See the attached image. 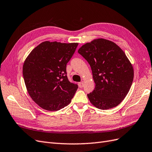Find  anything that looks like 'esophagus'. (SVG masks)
Instances as JSON below:
<instances>
[{
    "label": "esophagus",
    "instance_id": "1",
    "mask_svg": "<svg viewBox=\"0 0 152 152\" xmlns=\"http://www.w3.org/2000/svg\"><path fill=\"white\" fill-rule=\"evenodd\" d=\"M78 85H79V87H80V88H82V87H83V86H84L83 82H79V84H78Z\"/></svg>",
    "mask_w": 152,
    "mask_h": 152
}]
</instances>
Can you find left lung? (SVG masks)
Returning a JSON list of instances; mask_svg holds the SVG:
<instances>
[{
    "instance_id": "left-lung-1",
    "label": "left lung",
    "mask_w": 152,
    "mask_h": 152,
    "mask_svg": "<svg viewBox=\"0 0 152 152\" xmlns=\"http://www.w3.org/2000/svg\"><path fill=\"white\" fill-rule=\"evenodd\" d=\"M91 66L95 88L87 94L90 102L101 110L117 107L131 87L134 70L122 49L104 39H94L78 50Z\"/></svg>"
}]
</instances>
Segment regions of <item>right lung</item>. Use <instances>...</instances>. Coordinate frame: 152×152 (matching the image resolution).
<instances>
[{
  "label": "right lung",
  "mask_w": 152,
  "mask_h": 152,
  "mask_svg": "<svg viewBox=\"0 0 152 152\" xmlns=\"http://www.w3.org/2000/svg\"><path fill=\"white\" fill-rule=\"evenodd\" d=\"M78 43L45 41L31 50L23 66L27 91L40 107L58 111L69 103L78 89L66 75V64Z\"/></svg>",
  "instance_id": "right-lung-1"
}]
</instances>
